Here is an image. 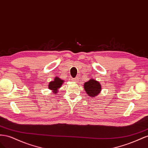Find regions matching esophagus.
<instances>
[{
	"label": "esophagus",
	"mask_w": 148,
	"mask_h": 148,
	"mask_svg": "<svg viewBox=\"0 0 148 148\" xmlns=\"http://www.w3.org/2000/svg\"><path fill=\"white\" fill-rule=\"evenodd\" d=\"M71 80H72V81H76L77 80V77H75V78H73V77H72V78H71Z\"/></svg>",
	"instance_id": "esophagus-1"
}]
</instances>
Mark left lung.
<instances>
[{
    "label": "left lung",
    "mask_w": 148,
    "mask_h": 148,
    "mask_svg": "<svg viewBox=\"0 0 148 148\" xmlns=\"http://www.w3.org/2000/svg\"><path fill=\"white\" fill-rule=\"evenodd\" d=\"M84 87L88 95L91 97H94L98 95L100 91L102 90L100 84L94 79H91L88 81L84 83Z\"/></svg>",
    "instance_id": "left-lung-1"
}]
</instances>
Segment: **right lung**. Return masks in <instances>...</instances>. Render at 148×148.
<instances>
[{
	"instance_id": "1",
	"label": "right lung",
	"mask_w": 148,
	"mask_h": 148,
	"mask_svg": "<svg viewBox=\"0 0 148 148\" xmlns=\"http://www.w3.org/2000/svg\"><path fill=\"white\" fill-rule=\"evenodd\" d=\"M63 82H64V80H62L58 77H56L54 78V81L49 83V89L52 90L53 91V93H57L58 89L61 87Z\"/></svg>"
}]
</instances>
